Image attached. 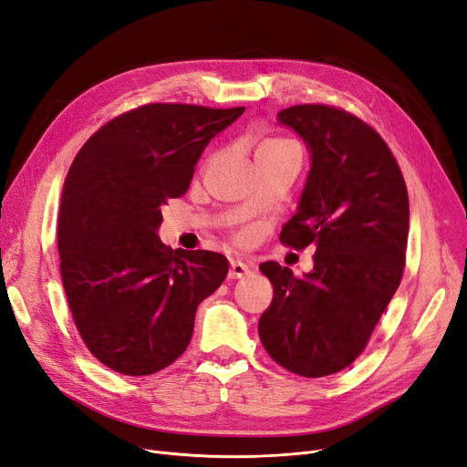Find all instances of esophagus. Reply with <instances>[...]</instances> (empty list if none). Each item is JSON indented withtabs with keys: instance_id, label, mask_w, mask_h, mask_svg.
I'll use <instances>...</instances> for the list:
<instances>
[{
	"instance_id": "1",
	"label": "esophagus",
	"mask_w": 467,
	"mask_h": 467,
	"mask_svg": "<svg viewBox=\"0 0 467 467\" xmlns=\"http://www.w3.org/2000/svg\"><path fill=\"white\" fill-rule=\"evenodd\" d=\"M251 272V266L244 261H232L230 265V278H244Z\"/></svg>"
}]
</instances>
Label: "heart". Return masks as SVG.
I'll list each match as a JSON object with an SVG mask.
<instances>
[{
	"instance_id": "obj_1",
	"label": "heart",
	"mask_w": 467,
	"mask_h": 467,
	"mask_svg": "<svg viewBox=\"0 0 467 467\" xmlns=\"http://www.w3.org/2000/svg\"><path fill=\"white\" fill-rule=\"evenodd\" d=\"M284 149H297V144L287 140V139H266L256 154H263V152H275V150H284Z\"/></svg>"
}]
</instances>
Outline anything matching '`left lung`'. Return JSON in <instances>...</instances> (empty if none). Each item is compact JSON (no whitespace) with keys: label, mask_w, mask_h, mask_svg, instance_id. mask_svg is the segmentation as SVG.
Instances as JSON below:
<instances>
[{"label":"left lung","mask_w":467,"mask_h":467,"mask_svg":"<svg viewBox=\"0 0 467 467\" xmlns=\"http://www.w3.org/2000/svg\"><path fill=\"white\" fill-rule=\"evenodd\" d=\"M278 121L311 152L297 213L280 241L317 251L303 278L275 261L259 266L275 287L259 336L280 367L318 379L361 356L396 294L406 266L408 189L389 144L349 111L299 104L278 111Z\"/></svg>","instance_id":"8db88e82"}]
</instances>
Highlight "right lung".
Wrapping results in <instances>:
<instances>
[{"label":"right lung","instance_id":"obj_1","mask_svg":"<svg viewBox=\"0 0 467 467\" xmlns=\"http://www.w3.org/2000/svg\"><path fill=\"white\" fill-rule=\"evenodd\" d=\"M244 109L144 104L102 125L75 156L57 220L61 282L85 346L111 371L142 377L171 365L199 303L226 278L223 254L173 251L156 232L206 144Z\"/></svg>","mask_w":467,"mask_h":467}]
</instances>
